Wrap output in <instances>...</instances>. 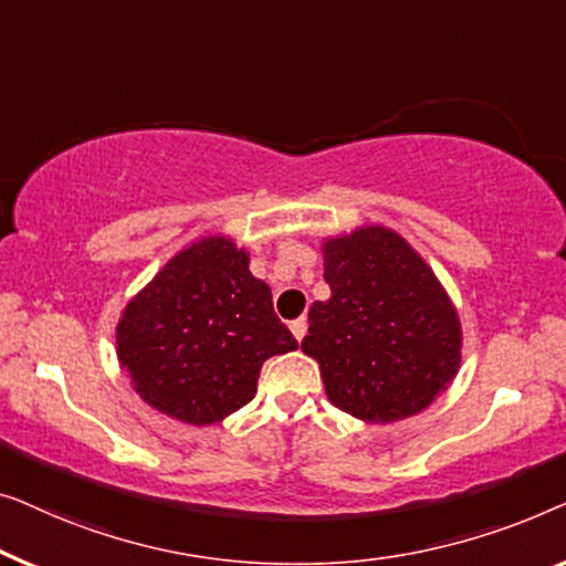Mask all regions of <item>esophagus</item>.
I'll list each match as a JSON object with an SVG mask.
<instances>
[{"mask_svg":"<svg viewBox=\"0 0 566 566\" xmlns=\"http://www.w3.org/2000/svg\"><path fill=\"white\" fill-rule=\"evenodd\" d=\"M290 331H292V336L297 338V340L305 338V333H307V321H305V317H297V321H292L290 323Z\"/></svg>","mask_w":566,"mask_h":566,"instance_id":"obj_1","label":"esophagus"}]
</instances>
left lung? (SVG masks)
<instances>
[{"label":"left lung","mask_w":566,"mask_h":566,"mask_svg":"<svg viewBox=\"0 0 566 566\" xmlns=\"http://www.w3.org/2000/svg\"><path fill=\"white\" fill-rule=\"evenodd\" d=\"M331 297L313 302L302 352L328 400L366 423L426 410L457 377L461 323L416 249L381 226L323 243Z\"/></svg>","instance_id":"obj_1"}]
</instances>
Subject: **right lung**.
<instances>
[{
	"label": "right lung",
	"mask_w": 566,
	"mask_h": 566,
	"mask_svg": "<svg viewBox=\"0 0 566 566\" xmlns=\"http://www.w3.org/2000/svg\"><path fill=\"white\" fill-rule=\"evenodd\" d=\"M297 348L249 253L207 235L169 259L117 323V359L164 416L212 426L256 395L261 364Z\"/></svg>",
	"instance_id": "add662e5"
}]
</instances>
